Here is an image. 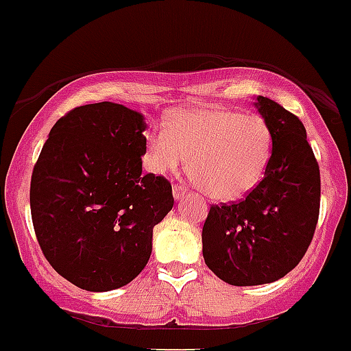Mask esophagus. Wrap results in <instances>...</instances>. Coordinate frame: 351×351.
Listing matches in <instances>:
<instances>
[{"label": "esophagus", "instance_id": "esophagus-1", "mask_svg": "<svg viewBox=\"0 0 351 351\" xmlns=\"http://www.w3.org/2000/svg\"><path fill=\"white\" fill-rule=\"evenodd\" d=\"M172 195H173V199H176V202H179V199H182L186 195H188V189H186L184 186H173Z\"/></svg>", "mask_w": 351, "mask_h": 351}]
</instances>
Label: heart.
<instances>
[{
    "mask_svg": "<svg viewBox=\"0 0 351 351\" xmlns=\"http://www.w3.org/2000/svg\"><path fill=\"white\" fill-rule=\"evenodd\" d=\"M146 145L153 172H176L189 156V172L203 193L236 202L262 182L272 155V131L260 115L202 106L173 115L169 129L153 128Z\"/></svg>",
    "mask_w": 351,
    "mask_h": 351,
    "instance_id": "1",
    "label": "heart"
}]
</instances>
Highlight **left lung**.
I'll return each instance as SVG.
<instances>
[{
	"instance_id": "1",
	"label": "left lung",
	"mask_w": 351,
	"mask_h": 351,
	"mask_svg": "<svg viewBox=\"0 0 351 351\" xmlns=\"http://www.w3.org/2000/svg\"><path fill=\"white\" fill-rule=\"evenodd\" d=\"M253 105L272 131L265 176L241 202L213 205L202 232L205 263L232 286L285 278L305 255L319 219L320 173L303 123L265 96Z\"/></svg>"
}]
</instances>
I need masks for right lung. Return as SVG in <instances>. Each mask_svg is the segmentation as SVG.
<instances>
[{
  "mask_svg": "<svg viewBox=\"0 0 351 351\" xmlns=\"http://www.w3.org/2000/svg\"><path fill=\"white\" fill-rule=\"evenodd\" d=\"M145 115L112 101L73 108L51 128L31 181L39 246L53 269L86 291L139 276L153 228L172 210L167 179L143 173Z\"/></svg>",
  "mask_w": 351,
  "mask_h": 351,
  "instance_id": "obj_1",
  "label": "right lung"
}]
</instances>
